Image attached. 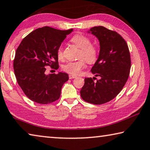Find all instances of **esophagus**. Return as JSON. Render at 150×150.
Returning <instances> with one entry per match:
<instances>
[{"instance_id": "1", "label": "esophagus", "mask_w": 150, "mask_h": 150, "mask_svg": "<svg viewBox=\"0 0 150 150\" xmlns=\"http://www.w3.org/2000/svg\"><path fill=\"white\" fill-rule=\"evenodd\" d=\"M69 77L70 79H75V78L77 77V76L74 75H69Z\"/></svg>"}]
</instances>
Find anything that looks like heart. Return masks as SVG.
Instances as JSON below:
<instances>
[{
    "label": "heart",
    "mask_w": 150,
    "mask_h": 150,
    "mask_svg": "<svg viewBox=\"0 0 150 150\" xmlns=\"http://www.w3.org/2000/svg\"><path fill=\"white\" fill-rule=\"evenodd\" d=\"M71 42L80 48L79 58L77 61L69 62L63 67L65 72L71 75L79 74L86 66V61L89 63H93L96 61L98 56V49L97 47L91 44V39L82 34H77L71 39ZM57 56L59 60L63 59V49L60 45L57 50Z\"/></svg>",
    "instance_id": "b5f03b06"
}]
</instances>
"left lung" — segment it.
Wrapping results in <instances>:
<instances>
[{"mask_svg": "<svg viewBox=\"0 0 150 150\" xmlns=\"http://www.w3.org/2000/svg\"><path fill=\"white\" fill-rule=\"evenodd\" d=\"M90 31L100 43L99 57L91 71L100 79L85 78L80 93L87 103L101 105L112 100L124 87L130 72V53L126 41L116 31L102 26Z\"/></svg>", "mask_w": 150, "mask_h": 150, "instance_id": "left-lung-1", "label": "left lung"}]
</instances>
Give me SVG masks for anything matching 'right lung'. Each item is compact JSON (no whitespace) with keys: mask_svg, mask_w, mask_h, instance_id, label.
Masks as SVG:
<instances>
[{"mask_svg":"<svg viewBox=\"0 0 150 150\" xmlns=\"http://www.w3.org/2000/svg\"><path fill=\"white\" fill-rule=\"evenodd\" d=\"M73 29L39 28L26 36L16 51L13 68L16 81L28 98L40 104L59 99L63 85L69 80L65 73L46 75L47 66L59 68L57 50Z\"/></svg>","mask_w":150,"mask_h":150,"instance_id":"obj_1","label":"right lung"}]
</instances>
